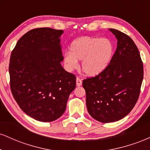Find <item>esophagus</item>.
Listing matches in <instances>:
<instances>
[{
    "mask_svg": "<svg viewBox=\"0 0 150 150\" xmlns=\"http://www.w3.org/2000/svg\"><path fill=\"white\" fill-rule=\"evenodd\" d=\"M82 80L79 78V77H77V79H76V85H77V86L80 87V86L82 85Z\"/></svg>",
    "mask_w": 150,
    "mask_h": 150,
    "instance_id": "obj_1",
    "label": "esophagus"
}]
</instances>
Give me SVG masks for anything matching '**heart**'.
Here are the masks:
<instances>
[{"label":"heart","instance_id":"obj_1","mask_svg":"<svg viewBox=\"0 0 150 150\" xmlns=\"http://www.w3.org/2000/svg\"><path fill=\"white\" fill-rule=\"evenodd\" d=\"M114 47L106 38L83 36L73 40L70 46V53L64 55L67 69L73 70L81 62V69L88 76H95L102 73L112 60Z\"/></svg>","mask_w":150,"mask_h":150}]
</instances>
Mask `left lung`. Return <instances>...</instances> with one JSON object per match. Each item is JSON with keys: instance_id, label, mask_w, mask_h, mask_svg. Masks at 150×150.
<instances>
[{"instance_id": "obj_1", "label": "left lung", "mask_w": 150, "mask_h": 150, "mask_svg": "<svg viewBox=\"0 0 150 150\" xmlns=\"http://www.w3.org/2000/svg\"><path fill=\"white\" fill-rule=\"evenodd\" d=\"M116 37L112 60L102 73L82 82L91 116L101 123L122 119L133 108L143 80V63L137 46L127 34L109 30Z\"/></svg>"}]
</instances>
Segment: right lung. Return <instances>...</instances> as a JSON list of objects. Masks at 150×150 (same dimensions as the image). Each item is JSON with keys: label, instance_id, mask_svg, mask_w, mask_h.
<instances>
[{"label": "right lung", "instance_id": "add662e5", "mask_svg": "<svg viewBox=\"0 0 150 150\" xmlns=\"http://www.w3.org/2000/svg\"><path fill=\"white\" fill-rule=\"evenodd\" d=\"M63 30L36 28L24 34L11 53L10 85L13 97L26 114L42 122L60 118L66 108L76 77L61 62Z\"/></svg>", "mask_w": 150, "mask_h": 150}]
</instances>
